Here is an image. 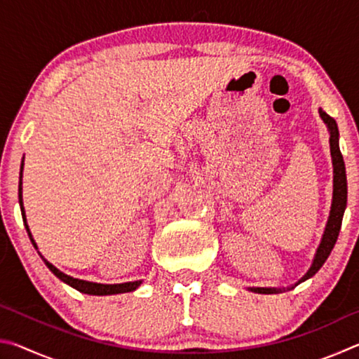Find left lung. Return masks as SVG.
Masks as SVG:
<instances>
[{
	"mask_svg": "<svg viewBox=\"0 0 359 359\" xmlns=\"http://www.w3.org/2000/svg\"><path fill=\"white\" fill-rule=\"evenodd\" d=\"M320 117L327 126V131H330V145H331V156H332V168H334V184H332V204H331V212L330 218H327L323 238H321L320 245L317 248V253L313 257V263L311 269L306 272L301 280H297L294 285H291L288 288H248L253 293L259 294H274V293H282L285 290L294 288L296 285L306 282L307 278L313 277L320 271V267L325 264V261L330 257L331 250L336 245V241L339 238V231L342 226V217L345 208H347V174H345V163L344 156L340 154L339 149V130L336 120L330 117L323 109H320Z\"/></svg>",
	"mask_w": 359,
	"mask_h": 359,
	"instance_id": "obj_1",
	"label": "left lung"
}]
</instances>
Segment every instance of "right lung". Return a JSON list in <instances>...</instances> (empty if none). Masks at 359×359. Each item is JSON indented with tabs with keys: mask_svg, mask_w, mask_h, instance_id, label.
<instances>
[{
	"mask_svg": "<svg viewBox=\"0 0 359 359\" xmlns=\"http://www.w3.org/2000/svg\"><path fill=\"white\" fill-rule=\"evenodd\" d=\"M22 171H23V160H22V166H20V180H19V203H20V210H22V217H23V222H25V228L28 231V236H29V241H32V244L34 245V248H38L36 245V242L33 239L32 233H29V228L27 224V215H25V209H23V199H22ZM39 253V252H38ZM41 258L44 259L46 266L50 269L53 274H55L60 280L68 283L69 287L76 288L77 291H81V293L85 294H95V296H106V294H118V293H128V291H135L139 285L142 283V280H136V282H126V283H114V285H104V283H95V282H87V280H81V278H74L68 274H63L62 271H58L55 266L48 263V261L42 257Z\"/></svg>",
	"mask_w": 359,
	"mask_h": 359,
	"instance_id": "add662e5",
	"label": "right lung"
}]
</instances>
